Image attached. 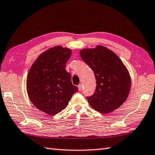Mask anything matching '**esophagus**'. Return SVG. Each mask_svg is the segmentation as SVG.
I'll list each match as a JSON object with an SVG mask.
<instances>
[{
    "mask_svg": "<svg viewBox=\"0 0 155 155\" xmlns=\"http://www.w3.org/2000/svg\"><path fill=\"white\" fill-rule=\"evenodd\" d=\"M78 87L79 91H81V89H82V84H79V85H78Z\"/></svg>",
    "mask_w": 155,
    "mask_h": 155,
    "instance_id": "obj_1",
    "label": "esophagus"
}]
</instances>
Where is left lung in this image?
Segmentation results:
<instances>
[{
	"label": "left lung",
	"mask_w": 155,
	"mask_h": 155,
	"mask_svg": "<svg viewBox=\"0 0 155 155\" xmlns=\"http://www.w3.org/2000/svg\"><path fill=\"white\" fill-rule=\"evenodd\" d=\"M80 56L95 74L96 89L88 102L96 111L107 113L114 111L126 100L130 88L128 71L117 55L105 47L83 49Z\"/></svg>",
	"instance_id": "8db88e82"
}]
</instances>
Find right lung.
<instances>
[{
	"instance_id": "right-lung-1",
	"label": "right lung",
	"mask_w": 155,
	"mask_h": 155,
	"mask_svg": "<svg viewBox=\"0 0 155 155\" xmlns=\"http://www.w3.org/2000/svg\"><path fill=\"white\" fill-rule=\"evenodd\" d=\"M71 55L70 49L55 46L40 54L31 66L27 75V91L30 101L41 111L57 114L78 91L66 70Z\"/></svg>"
}]
</instances>
